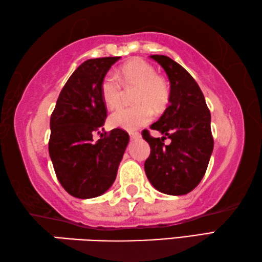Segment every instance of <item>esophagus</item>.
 Wrapping results in <instances>:
<instances>
[{"instance_id": "obj_1", "label": "esophagus", "mask_w": 262, "mask_h": 262, "mask_svg": "<svg viewBox=\"0 0 262 262\" xmlns=\"http://www.w3.org/2000/svg\"><path fill=\"white\" fill-rule=\"evenodd\" d=\"M141 138L139 132H130V139L131 140H138Z\"/></svg>"}]
</instances>
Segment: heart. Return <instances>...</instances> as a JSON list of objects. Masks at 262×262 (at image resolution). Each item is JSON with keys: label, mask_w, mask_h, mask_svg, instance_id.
Here are the masks:
<instances>
[{"label": "heart", "mask_w": 262, "mask_h": 262, "mask_svg": "<svg viewBox=\"0 0 262 262\" xmlns=\"http://www.w3.org/2000/svg\"><path fill=\"white\" fill-rule=\"evenodd\" d=\"M136 90L135 107H124L110 115L113 127L135 131L152 121L153 110L161 113L170 100V87L162 76L157 75L152 64L143 58H134L119 68L117 77L108 73L101 81V98L105 107L116 109L122 104L124 90Z\"/></svg>", "instance_id": "heart-1"}]
</instances>
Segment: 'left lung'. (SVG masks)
Returning <instances> with one entry per match:
<instances>
[{
    "instance_id": "8db88e82",
    "label": "left lung",
    "mask_w": 262,
    "mask_h": 262,
    "mask_svg": "<svg viewBox=\"0 0 262 262\" xmlns=\"http://www.w3.org/2000/svg\"><path fill=\"white\" fill-rule=\"evenodd\" d=\"M150 58L161 66L170 81V100L158 122L150 125L163 135L154 138L147 130L143 138L150 146L145 172L155 189L170 195L191 192L207 170L214 140L210 112L199 85L184 68L164 55ZM168 136L169 145L163 141Z\"/></svg>"
}]
</instances>
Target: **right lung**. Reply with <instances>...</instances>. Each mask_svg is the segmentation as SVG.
Returning <instances> with one entry per match:
<instances>
[{
    "instance_id": "right-lung-1",
    "label": "right lung",
    "mask_w": 262,
    "mask_h": 262,
    "mask_svg": "<svg viewBox=\"0 0 262 262\" xmlns=\"http://www.w3.org/2000/svg\"><path fill=\"white\" fill-rule=\"evenodd\" d=\"M119 58H92L80 64L50 116V159L58 182L75 198H95L113 185L130 140L122 128L101 134L107 118L101 81ZM95 133L101 137L98 142L93 139Z\"/></svg>"
}]
</instances>
